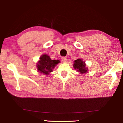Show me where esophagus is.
<instances>
[{
  "label": "esophagus",
  "mask_w": 123,
  "mask_h": 123,
  "mask_svg": "<svg viewBox=\"0 0 123 123\" xmlns=\"http://www.w3.org/2000/svg\"><path fill=\"white\" fill-rule=\"evenodd\" d=\"M62 62H67V59L65 57H62Z\"/></svg>",
  "instance_id": "1"
}]
</instances>
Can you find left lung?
<instances>
[{
    "label": "left lung",
    "instance_id": "8db88e82",
    "mask_svg": "<svg viewBox=\"0 0 123 123\" xmlns=\"http://www.w3.org/2000/svg\"><path fill=\"white\" fill-rule=\"evenodd\" d=\"M85 62L83 61L82 59H78L74 61V64L73 66L75 69H76L80 74L86 73L88 70V68L86 67Z\"/></svg>",
    "mask_w": 123,
    "mask_h": 123
}]
</instances>
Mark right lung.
I'll return each mask as SVG.
<instances>
[{
    "label": "right lung",
    "mask_w": 123,
    "mask_h": 123,
    "mask_svg": "<svg viewBox=\"0 0 123 123\" xmlns=\"http://www.w3.org/2000/svg\"><path fill=\"white\" fill-rule=\"evenodd\" d=\"M59 62V60H51L49 56L44 54L40 57L39 61L37 64L38 71L43 74L48 75Z\"/></svg>",
    "instance_id": "add662e5"
}]
</instances>
